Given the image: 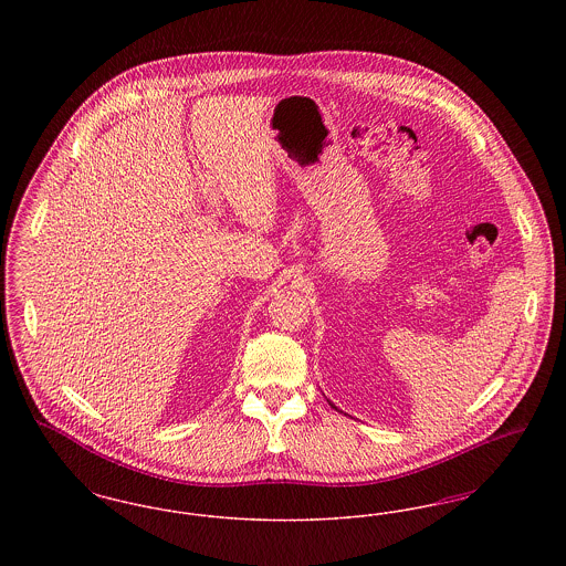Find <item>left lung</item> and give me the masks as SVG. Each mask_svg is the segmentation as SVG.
Masks as SVG:
<instances>
[{
    "label": "left lung",
    "mask_w": 566,
    "mask_h": 566,
    "mask_svg": "<svg viewBox=\"0 0 566 566\" xmlns=\"http://www.w3.org/2000/svg\"><path fill=\"white\" fill-rule=\"evenodd\" d=\"M331 405H333V403H331ZM333 407H335V405H333ZM335 409H337V407H335Z\"/></svg>",
    "instance_id": "obj_1"
}]
</instances>
